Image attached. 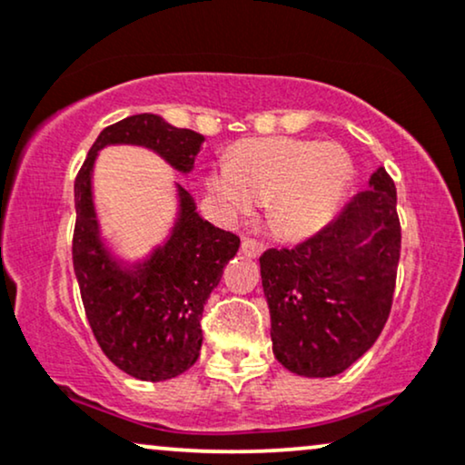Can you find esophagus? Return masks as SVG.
<instances>
[{"label": "esophagus", "mask_w": 465, "mask_h": 465, "mask_svg": "<svg viewBox=\"0 0 465 465\" xmlns=\"http://www.w3.org/2000/svg\"><path fill=\"white\" fill-rule=\"evenodd\" d=\"M241 252H243L247 258H258L264 252V247L252 239H243V243H241Z\"/></svg>", "instance_id": "esophagus-1"}]
</instances>
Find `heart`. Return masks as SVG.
Instances as JSON below:
<instances>
[{"instance_id":"heart-1","label":"heart","mask_w":465,"mask_h":465,"mask_svg":"<svg viewBox=\"0 0 465 465\" xmlns=\"http://www.w3.org/2000/svg\"><path fill=\"white\" fill-rule=\"evenodd\" d=\"M352 179V160L337 143L258 138L234 149L207 177V190L226 220L254 213L267 201L275 237H312L329 224Z\"/></svg>"}]
</instances>
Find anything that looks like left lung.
Wrapping results in <instances>:
<instances>
[{
  "label": "left lung",
  "instance_id": "left-lung-1",
  "mask_svg": "<svg viewBox=\"0 0 465 465\" xmlns=\"http://www.w3.org/2000/svg\"><path fill=\"white\" fill-rule=\"evenodd\" d=\"M384 168L337 218L294 250L261 256L273 354L288 371L331 378L373 346L393 303L401 228Z\"/></svg>",
  "mask_w": 465,
  "mask_h": 465
}]
</instances>
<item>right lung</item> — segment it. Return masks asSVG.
<instances>
[{
  "label": "right lung",
  "mask_w": 465,
  "mask_h": 465,
  "mask_svg": "<svg viewBox=\"0 0 465 465\" xmlns=\"http://www.w3.org/2000/svg\"><path fill=\"white\" fill-rule=\"evenodd\" d=\"M203 143V134L174 128L160 114H132L100 132L74 181L72 261L89 327L102 352L136 380L162 382L196 363L204 303L237 254L239 237L203 220L194 198L174 183L179 204L168 237L143 261H124L102 237L94 166L104 147L134 144L188 174Z\"/></svg>",
  "instance_id": "right-lung-1"
}]
</instances>
